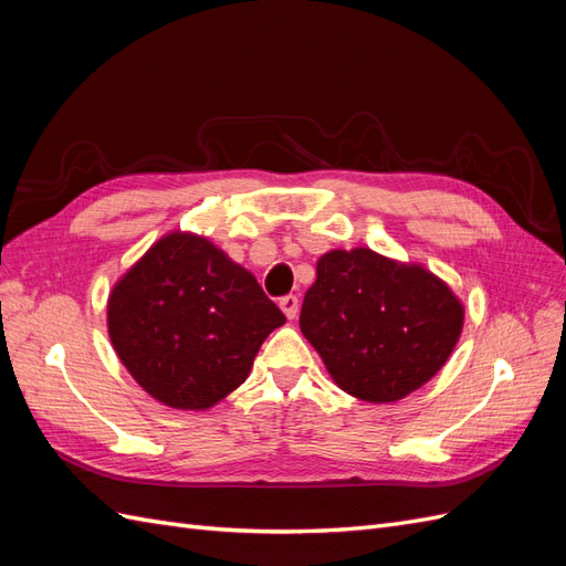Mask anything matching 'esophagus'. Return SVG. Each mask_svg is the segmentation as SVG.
<instances>
[{
    "mask_svg": "<svg viewBox=\"0 0 566 566\" xmlns=\"http://www.w3.org/2000/svg\"><path fill=\"white\" fill-rule=\"evenodd\" d=\"M281 310H283V314H285V318H290L293 321L295 316H297V312H300V300H297V295H285V297H281Z\"/></svg>",
    "mask_w": 566,
    "mask_h": 566,
    "instance_id": "1",
    "label": "esophagus"
}]
</instances>
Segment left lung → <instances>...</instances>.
<instances>
[{"label": "left lung", "mask_w": 566, "mask_h": 566, "mask_svg": "<svg viewBox=\"0 0 566 566\" xmlns=\"http://www.w3.org/2000/svg\"><path fill=\"white\" fill-rule=\"evenodd\" d=\"M462 321L465 306L430 269L354 248L316 262L300 328L342 391L391 403L449 361Z\"/></svg>", "instance_id": "8db88e82"}]
</instances>
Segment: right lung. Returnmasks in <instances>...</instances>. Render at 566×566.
Returning <instances> with one entry per match:
<instances>
[{
    "label": "right lung",
    "mask_w": 566,
    "mask_h": 566,
    "mask_svg": "<svg viewBox=\"0 0 566 566\" xmlns=\"http://www.w3.org/2000/svg\"><path fill=\"white\" fill-rule=\"evenodd\" d=\"M283 323L248 269L188 231L153 243L108 297L117 358L153 399L177 410H208L241 387Z\"/></svg>",
    "instance_id": "add662e5"
}]
</instances>
